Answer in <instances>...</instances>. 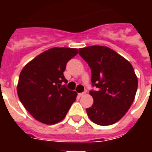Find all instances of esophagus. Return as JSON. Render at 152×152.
<instances>
[{
    "mask_svg": "<svg viewBox=\"0 0 152 152\" xmlns=\"http://www.w3.org/2000/svg\"><path fill=\"white\" fill-rule=\"evenodd\" d=\"M85 94H86V93H80V94H78V95H79L80 97H83Z\"/></svg>",
    "mask_w": 152,
    "mask_h": 152,
    "instance_id": "34e87169",
    "label": "esophagus"
}]
</instances>
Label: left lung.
Returning <instances> with one entry per match:
<instances>
[{
  "label": "left lung",
  "instance_id": "8db88e82",
  "mask_svg": "<svg viewBox=\"0 0 152 152\" xmlns=\"http://www.w3.org/2000/svg\"><path fill=\"white\" fill-rule=\"evenodd\" d=\"M91 68V82L99 91H90L93 105L86 109L90 121L111 125L126 114L134 102L137 77L131 63L108 47L92 45L79 49Z\"/></svg>",
  "mask_w": 152,
  "mask_h": 152
}]
</instances>
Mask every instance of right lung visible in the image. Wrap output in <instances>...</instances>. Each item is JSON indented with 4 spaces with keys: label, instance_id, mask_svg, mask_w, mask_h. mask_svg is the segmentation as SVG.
<instances>
[{
    "label": "right lung",
    "instance_id": "1",
    "mask_svg": "<svg viewBox=\"0 0 152 152\" xmlns=\"http://www.w3.org/2000/svg\"><path fill=\"white\" fill-rule=\"evenodd\" d=\"M78 53L77 49L54 47L27 63L18 78L17 93L26 110L45 124L58 123L66 116L77 93L62 84L66 64Z\"/></svg>",
    "mask_w": 152,
    "mask_h": 152
}]
</instances>
